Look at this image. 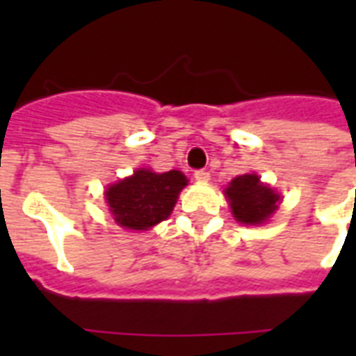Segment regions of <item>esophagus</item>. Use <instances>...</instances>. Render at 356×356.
<instances>
[{"label":"esophagus","instance_id":"obj_1","mask_svg":"<svg viewBox=\"0 0 356 356\" xmlns=\"http://www.w3.org/2000/svg\"><path fill=\"white\" fill-rule=\"evenodd\" d=\"M195 181H200V183H207L209 179H211V173L207 172V170H197V172L194 173Z\"/></svg>","mask_w":356,"mask_h":356}]
</instances>
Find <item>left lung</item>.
<instances>
[{
    "label": "left lung",
    "mask_w": 356,
    "mask_h": 356,
    "mask_svg": "<svg viewBox=\"0 0 356 356\" xmlns=\"http://www.w3.org/2000/svg\"><path fill=\"white\" fill-rule=\"evenodd\" d=\"M236 222L243 225H262L279 207V194L268 184L260 183L259 175L245 173L234 177L223 190Z\"/></svg>",
    "instance_id": "left-lung-1"
}]
</instances>
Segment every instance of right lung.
Returning a JSON list of instances; mask_svg holds the SVG:
<instances>
[{
	"instance_id": "right-lung-1",
	"label": "right lung",
	"mask_w": 356,
	"mask_h": 356,
	"mask_svg": "<svg viewBox=\"0 0 356 356\" xmlns=\"http://www.w3.org/2000/svg\"><path fill=\"white\" fill-rule=\"evenodd\" d=\"M186 184L188 179L179 170L155 173L138 168L131 177L111 184L105 200L118 225L131 231H147L168 220Z\"/></svg>"
}]
</instances>
